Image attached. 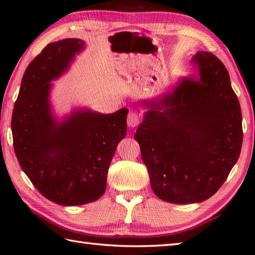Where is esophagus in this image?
I'll return each mask as SVG.
<instances>
[{
    "label": "esophagus",
    "instance_id": "obj_1",
    "mask_svg": "<svg viewBox=\"0 0 255 255\" xmlns=\"http://www.w3.org/2000/svg\"><path fill=\"white\" fill-rule=\"evenodd\" d=\"M139 121H140V117H139L138 113L130 111L128 114V117H127V124L129 127H136L137 125L139 124Z\"/></svg>",
    "mask_w": 255,
    "mask_h": 255
}]
</instances>
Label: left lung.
<instances>
[{"label":"left lung","instance_id":"obj_1","mask_svg":"<svg viewBox=\"0 0 255 255\" xmlns=\"http://www.w3.org/2000/svg\"><path fill=\"white\" fill-rule=\"evenodd\" d=\"M192 62L199 78H184L160 102L143 103L151 111L134 133L153 192L177 204L213 196L238 161L243 140L240 104L226 66L208 52Z\"/></svg>","mask_w":255,"mask_h":255}]
</instances>
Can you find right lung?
<instances>
[{
  "label": "right lung",
  "mask_w": 255,
  "mask_h": 255,
  "mask_svg": "<svg viewBox=\"0 0 255 255\" xmlns=\"http://www.w3.org/2000/svg\"><path fill=\"white\" fill-rule=\"evenodd\" d=\"M83 47L78 38L48 44L25 71L12 115L19 166L39 193L62 206L103 196L109 164L127 132V108L107 115L75 112L61 124L53 118L49 82L66 71Z\"/></svg>",
  "instance_id": "1"
}]
</instances>
